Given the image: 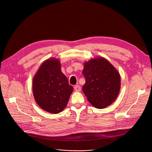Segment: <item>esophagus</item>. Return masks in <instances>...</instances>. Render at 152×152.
<instances>
[{
	"instance_id": "esophagus-1",
	"label": "esophagus",
	"mask_w": 152,
	"mask_h": 152,
	"mask_svg": "<svg viewBox=\"0 0 152 152\" xmlns=\"http://www.w3.org/2000/svg\"><path fill=\"white\" fill-rule=\"evenodd\" d=\"M74 89L76 91H80L81 90V87H80V85H76L74 86Z\"/></svg>"
}]
</instances>
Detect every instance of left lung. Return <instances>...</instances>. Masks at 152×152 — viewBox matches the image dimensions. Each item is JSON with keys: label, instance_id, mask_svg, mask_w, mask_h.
Here are the masks:
<instances>
[{"label": "left lung", "instance_id": "obj_1", "mask_svg": "<svg viewBox=\"0 0 152 152\" xmlns=\"http://www.w3.org/2000/svg\"><path fill=\"white\" fill-rule=\"evenodd\" d=\"M82 74V90L91 104L102 109L114 102L120 89V76L109 61L103 58L91 59L85 63Z\"/></svg>", "mask_w": 152, "mask_h": 152}]
</instances>
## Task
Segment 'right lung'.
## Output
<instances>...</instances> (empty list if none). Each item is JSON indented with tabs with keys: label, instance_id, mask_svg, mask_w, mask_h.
<instances>
[{
	"label": "right lung",
	"instance_id": "1",
	"mask_svg": "<svg viewBox=\"0 0 152 152\" xmlns=\"http://www.w3.org/2000/svg\"><path fill=\"white\" fill-rule=\"evenodd\" d=\"M33 94L37 104L46 111L58 114L66 108L73 86L61 72L59 61L50 59L42 64L35 75Z\"/></svg>",
	"mask_w": 152,
	"mask_h": 152
}]
</instances>
